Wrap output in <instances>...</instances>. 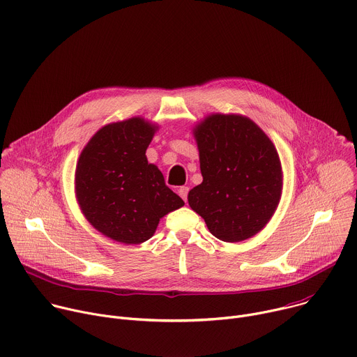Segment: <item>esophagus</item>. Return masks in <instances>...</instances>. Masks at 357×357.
<instances>
[{
  "instance_id": "obj_1",
  "label": "esophagus",
  "mask_w": 357,
  "mask_h": 357,
  "mask_svg": "<svg viewBox=\"0 0 357 357\" xmlns=\"http://www.w3.org/2000/svg\"><path fill=\"white\" fill-rule=\"evenodd\" d=\"M188 192H189V188L188 186H181L179 189H178V193H179V196L186 202L188 200Z\"/></svg>"
}]
</instances>
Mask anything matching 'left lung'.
Segmentation results:
<instances>
[{"label": "left lung", "mask_w": 357, "mask_h": 357, "mask_svg": "<svg viewBox=\"0 0 357 357\" xmlns=\"http://www.w3.org/2000/svg\"><path fill=\"white\" fill-rule=\"evenodd\" d=\"M203 181L188 193L192 211L222 241L256 236L282 193V168L267 134L245 116L209 114L193 127Z\"/></svg>", "instance_id": "obj_1"}]
</instances>
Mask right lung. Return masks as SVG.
<instances>
[{
    "instance_id": "1",
    "label": "right lung",
    "mask_w": 357,
    "mask_h": 357,
    "mask_svg": "<svg viewBox=\"0 0 357 357\" xmlns=\"http://www.w3.org/2000/svg\"><path fill=\"white\" fill-rule=\"evenodd\" d=\"M158 126L142 117L101 127L76 165L75 193L87 222L103 236L141 244L154 236L160 219L183 200L164 181L145 151Z\"/></svg>"
}]
</instances>
